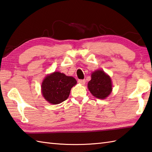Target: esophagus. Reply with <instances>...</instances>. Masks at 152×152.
<instances>
[{"label":"esophagus","instance_id":"obj_1","mask_svg":"<svg viewBox=\"0 0 152 152\" xmlns=\"http://www.w3.org/2000/svg\"><path fill=\"white\" fill-rule=\"evenodd\" d=\"M78 82L79 84H80L82 85H84L85 83H86V80H78Z\"/></svg>","mask_w":152,"mask_h":152}]
</instances>
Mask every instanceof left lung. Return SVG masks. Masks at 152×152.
<instances>
[{"mask_svg":"<svg viewBox=\"0 0 152 152\" xmlns=\"http://www.w3.org/2000/svg\"><path fill=\"white\" fill-rule=\"evenodd\" d=\"M88 88L94 97L105 99L112 91L111 78L102 70H97L91 74V80L88 82Z\"/></svg>","mask_w":152,"mask_h":152,"instance_id":"8db88e82","label":"left lung"}]
</instances>
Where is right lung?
<instances>
[{
	"label": "right lung",
	"mask_w": 152,
	"mask_h": 152,
	"mask_svg": "<svg viewBox=\"0 0 152 152\" xmlns=\"http://www.w3.org/2000/svg\"><path fill=\"white\" fill-rule=\"evenodd\" d=\"M77 83L76 79L54 72L45 77L41 85L43 97L52 104H58L67 100L71 88Z\"/></svg>",
	"instance_id": "right-lung-1"
}]
</instances>
